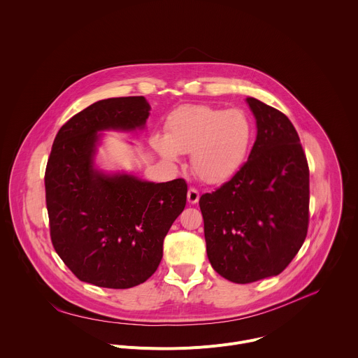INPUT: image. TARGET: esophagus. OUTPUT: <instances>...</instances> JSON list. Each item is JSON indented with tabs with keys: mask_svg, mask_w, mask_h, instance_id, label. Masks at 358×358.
Instances as JSON below:
<instances>
[{
	"mask_svg": "<svg viewBox=\"0 0 358 358\" xmlns=\"http://www.w3.org/2000/svg\"><path fill=\"white\" fill-rule=\"evenodd\" d=\"M199 199H200L199 190L194 189V187H190L189 192H187V201H189L190 204H194V203L199 201Z\"/></svg>",
	"mask_w": 358,
	"mask_h": 358,
	"instance_id": "34e87169",
	"label": "esophagus"
}]
</instances>
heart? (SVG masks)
I'll list each match as a JSON object with an SVG mask.
<instances>
[{
    "label": "heart",
    "instance_id": "b5f03b06",
    "mask_svg": "<svg viewBox=\"0 0 358 358\" xmlns=\"http://www.w3.org/2000/svg\"><path fill=\"white\" fill-rule=\"evenodd\" d=\"M253 136V123L241 109L186 105L168 117L165 137L155 136L152 145L169 162H176L179 152L190 154L197 178L222 183L245 164Z\"/></svg>",
    "mask_w": 358,
    "mask_h": 358
}]
</instances>
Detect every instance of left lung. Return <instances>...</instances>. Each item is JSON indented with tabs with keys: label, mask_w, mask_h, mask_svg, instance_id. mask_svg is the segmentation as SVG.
<instances>
[{
	"label": "left lung",
	"mask_w": 358,
	"mask_h": 358,
	"mask_svg": "<svg viewBox=\"0 0 358 358\" xmlns=\"http://www.w3.org/2000/svg\"><path fill=\"white\" fill-rule=\"evenodd\" d=\"M246 102L257 127L249 158L199 201L208 260L238 284L280 274L309 224V168L296 130L280 110L255 98Z\"/></svg>",
	"instance_id": "1"
}]
</instances>
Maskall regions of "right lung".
<instances>
[{"instance_id":"1","label":"right lung","mask_w":358,"mask_h":358,"mask_svg":"<svg viewBox=\"0 0 358 358\" xmlns=\"http://www.w3.org/2000/svg\"><path fill=\"white\" fill-rule=\"evenodd\" d=\"M144 96L109 98L73 116L57 133L45 173L52 243L81 281L130 288L158 268L164 239L186 206L187 183H154L94 168L102 130L143 129Z\"/></svg>"}]
</instances>
